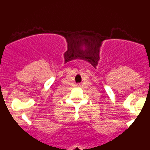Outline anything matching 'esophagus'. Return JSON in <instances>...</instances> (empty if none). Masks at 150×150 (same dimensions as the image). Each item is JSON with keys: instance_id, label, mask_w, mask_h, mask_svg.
Wrapping results in <instances>:
<instances>
[{"instance_id": "1", "label": "esophagus", "mask_w": 150, "mask_h": 150, "mask_svg": "<svg viewBox=\"0 0 150 150\" xmlns=\"http://www.w3.org/2000/svg\"><path fill=\"white\" fill-rule=\"evenodd\" d=\"M77 86H79V84H77Z\"/></svg>"}]
</instances>
